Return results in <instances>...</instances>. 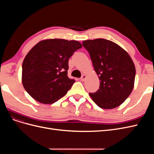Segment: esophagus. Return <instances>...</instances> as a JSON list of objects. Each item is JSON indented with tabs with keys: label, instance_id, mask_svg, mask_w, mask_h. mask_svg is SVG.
<instances>
[{
	"label": "esophagus",
	"instance_id": "obj_1",
	"mask_svg": "<svg viewBox=\"0 0 154 154\" xmlns=\"http://www.w3.org/2000/svg\"><path fill=\"white\" fill-rule=\"evenodd\" d=\"M85 79H86V76H85V75H84V74H83V75L82 76V77L80 78V80H81V81H82V82L85 81Z\"/></svg>",
	"mask_w": 154,
	"mask_h": 154
}]
</instances>
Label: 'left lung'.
<instances>
[{
  "mask_svg": "<svg viewBox=\"0 0 154 154\" xmlns=\"http://www.w3.org/2000/svg\"><path fill=\"white\" fill-rule=\"evenodd\" d=\"M100 80V88L89 93L101 109H111L122 104L132 92L136 69L126 51L113 42L103 38L83 41Z\"/></svg>",
  "mask_w": 154,
  "mask_h": 154,
  "instance_id": "8db88e82",
  "label": "left lung"
}]
</instances>
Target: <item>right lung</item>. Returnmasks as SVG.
<instances>
[{
  "mask_svg": "<svg viewBox=\"0 0 154 154\" xmlns=\"http://www.w3.org/2000/svg\"><path fill=\"white\" fill-rule=\"evenodd\" d=\"M82 48L76 40L49 39L40 42L22 63V84L35 100L44 104L57 101L76 81L67 76L69 59Z\"/></svg>",
  "mask_w": 154,
  "mask_h": 154,
  "instance_id": "add662e5",
  "label": "right lung"
}]
</instances>
